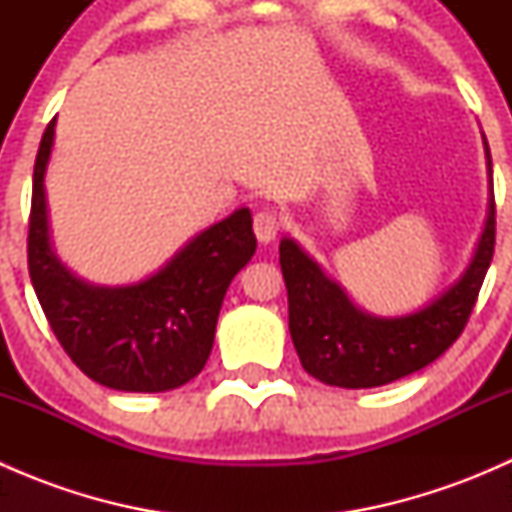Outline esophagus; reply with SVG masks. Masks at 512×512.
<instances>
[{
	"label": "esophagus",
	"mask_w": 512,
	"mask_h": 512,
	"mask_svg": "<svg viewBox=\"0 0 512 512\" xmlns=\"http://www.w3.org/2000/svg\"><path fill=\"white\" fill-rule=\"evenodd\" d=\"M277 232H280V218H277V213H272V210H260V213L255 215L257 240H260L262 245H270V242H275Z\"/></svg>",
	"instance_id": "obj_1"
}]
</instances>
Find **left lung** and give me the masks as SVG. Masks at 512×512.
Segmentation results:
<instances>
[{
  "label": "left lung",
  "instance_id": "obj_1",
  "mask_svg": "<svg viewBox=\"0 0 512 512\" xmlns=\"http://www.w3.org/2000/svg\"><path fill=\"white\" fill-rule=\"evenodd\" d=\"M483 148L490 198L471 262L451 287L414 312L399 317L364 312L292 237H282L289 334L307 374L342 389H374L423 369L461 337L495 247L493 165L485 136Z\"/></svg>",
  "mask_w": 512,
  "mask_h": 512
}]
</instances>
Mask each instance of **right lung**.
Here are the masks:
<instances>
[{
	"instance_id": "obj_1",
	"label": "right lung",
	"mask_w": 512,
	"mask_h": 512,
	"mask_svg": "<svg viewBox=\"0 0 512 512\" xmlns=\"http://www.w3.org/2000/svg\"><path fill=\"white\" fill-rule=\"evenodd\" d=\"M56 118L41 136L29 218V277L56 339L96 384L158 394L203 371L232 277L257 250L250 208L190 237L153 275L131 285H91L59 260L51 242L46 168Z\"/></svg>"
}]
</instances>
